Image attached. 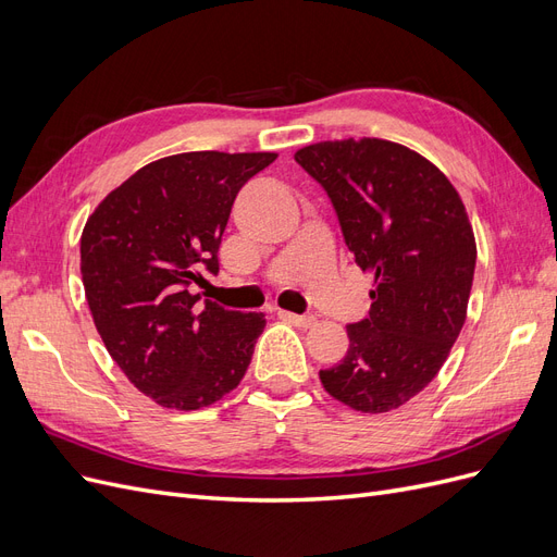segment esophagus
Masks as SVG:
<instances>
[{"label": "esophagus", "instance_id": "esophagus-1", "mask_svg": "<svg viewBox=\"0 0 557 557\" xmlns=\"http://www.w3.org/2000/svg\"><path fill=\"white\" fill-rule=\"evenodd\" d=\"M278 315L297 327H311L315 323V315H311V313L299 315V313H290V311H278Z\"/></svg>", "mask_w": 557, "mask_h": 557}]
</instances>
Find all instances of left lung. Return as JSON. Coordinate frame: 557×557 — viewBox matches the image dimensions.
<instances>
[{"instance_id":"obj_1","label":"left lung","mask_w":557,"mask_h":557,"mask_svg":"<svg viewBox=\"0 0 557 557\" xmlns=\"http://www.w3.org/2000/svg\"><path fill=\"white\" fill-rule=\"evenodd\" d=\"M297 164L327 193L344 242L374 274L372 309L348 350L320 369L350 409L385 413L436 376L465 325L476 242L458 190L416 150L385 139L320 141Z\"/></svg>"}]
</instances>
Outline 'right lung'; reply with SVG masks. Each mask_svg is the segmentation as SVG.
Wrapping results in <instances>:
<instances>
[{
    "label": "right lung",
    "mask_w": 557,
    "mask_h": 557,
    "mask_svg": "<svg viewBox=\"0 0 557 557\" xmlns=\"http://www.w3.org/2000/svg\"><path fill=\"white\" fill-rule=\"evenodd\" d=\"M276 153L195 150L150 162L104 197L83 227L81 276L109 356L160 407L195 411L239 385L262 313L195 295L248 178Z\"/></svg>",
    "instance_id": "right-lung-1"
}]
</instances>
